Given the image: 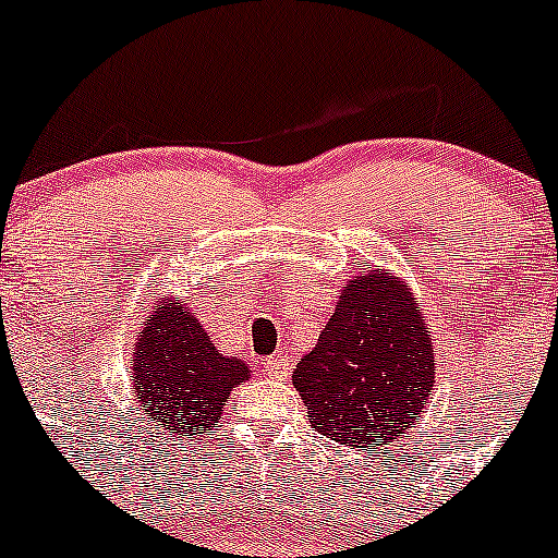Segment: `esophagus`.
Returning <instances> with one entry per match:
<instances>
[{"label":"esophagus","instance_id":"34e87169","mask_svg":"<svg viewBox=\"0 0 558 558\" xmlns=\"http://www.w3.org/2000/svg\"><path fill=\"white\" fill-rule=\"evenodd\" d=\"M265 368L269 371V376L283 381V378L291 376V360L289 357H269L265 363Z\"/></svg>","mask_w":558,"mask_h":558}]
</instances>
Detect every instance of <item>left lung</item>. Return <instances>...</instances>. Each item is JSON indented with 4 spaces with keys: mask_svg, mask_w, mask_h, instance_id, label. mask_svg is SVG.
I'll return each instance as SVG.
<instances>
[{
    "mask_svg": "<svg viewBox=\"0 0 558 558\" xmlns=\"http://www.w3.org/2000/svg\"><path fill=\"white\" fill-rule=\"evenodd\" d=\"M434 339L410 283L365 267L347 280L293 387L310 424L349 448L400 439L424 413L434 387Z\"/></svg>",
    "mask_w": 558,
    "mask_h": 558,
    "instance_id": "8db88e82",
    "label": "left lung"
}]
</instances>
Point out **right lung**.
Returning <instances> with one entry per match:
<instances>
[{
	"instance_id": "right-lung-1",
	"label": "right lung",
	"mask_w": 558,
	"mask_h": 558,
	"mask_svg": "<svg viewBox=\"0 0 558 558\" xmlns=\"http://www.w3.org/2000/svg\"><path fill=\"white\" fill-rule=\"evenodd\" d=\"M130 378L140 413L156 432L193 437L219 424L225 402L248 381L251 368L211 344L190 302L163 296L134 339Z\"/></svg>"
}]
</instances>
